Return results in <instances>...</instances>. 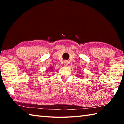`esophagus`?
Wrapping results in <instances>:
<instances>
[{
	"label": "esophagus",
	"instance_id": "obj_1",
	"mask_svg": "<svg viewBox=\"0 0 124 124\" xmlns=\"http://www.w3.org/2000/svg\"><path fill=\"white\" fill-rule=\"evenodd\" d=\"M63 63L64 66H67V64H68V61H63Z\"/></svg>",
	"mask_w": 124,
	"mask_h": 124
}]
</instances>
